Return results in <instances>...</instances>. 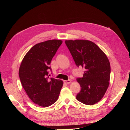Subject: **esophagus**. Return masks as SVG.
<instances>
[{
	"mask_svg": "<svg viewBox=\"0 0 130 130\" xmlns=\"http://www.w3.org/2000/svg\"><path fill=\"white\" fill-rule=\"evenodd\" d=\"M64 82V84H70V82H71V80H64L63 81Z\"/></svg>",
	"mask_w": 130,
	"mask_h": 130,
	"instance_id": "obj_1",
	"label": "esophagus"
}]
</instances>
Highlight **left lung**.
I'll use <instances>...</instances> for the list:
<instances>
[{"label": "left lung", "mask_w": 130, "mask_h": 130, "mask_svg": "<svg viewBox=\"0 0 130 130\" xmlns=\"http://www.w3.org/2000/svg\"><path fill=\"white\" fill-rule=\"evenodd\" d=\"M65 43L76 65L85 69L83 77L77 78L81 90L76 99L87 105L98 103L109 84V61L99 46L88 40H67Z\"/></svg>", "instance_id": "obj_1"}]
</instances>
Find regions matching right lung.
<instances>
[{
    "mask_svg": "<svg viewBox=\"0 0 130 130\" xmlns=\"http://www.w3.org/2000/svg\"><path fill=\"white\" fill-rule=\"evenodd\" d=\"M62 43V41L53 40L36 44L26 53L19 67L23 88L31 101L42 107L55 103L63 86L62 80L48 75L51 61Z\"/></svg>",
    "mask_w": 130,
    "mask_h": 130,
    "instance_id": "add662e5",
    "label": "right lung"
}]
</instances>
